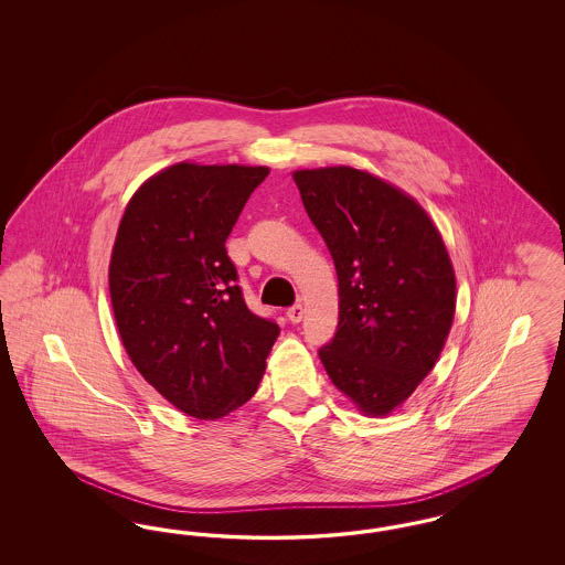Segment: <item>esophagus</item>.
Returning <instances> with one entry per match:
<instances>
[{
	"instance_id": "1",
	"label": "esophagus",
	"mask_w": 565,
	"mask_h": 565,
	"mask_svg": "<svg viewBox=\"0 0 565 565\" xmlns=\"http://www.w3.org/2000/svg\"><path fill=\"white\" fill-rule=\"evenodd\" d=\"M302 313H305V309H302V305L300 302H296L292 305L288 311H286V316L290 318V322L298 323L302 320Z\"/></svg>"
}]
</instances>
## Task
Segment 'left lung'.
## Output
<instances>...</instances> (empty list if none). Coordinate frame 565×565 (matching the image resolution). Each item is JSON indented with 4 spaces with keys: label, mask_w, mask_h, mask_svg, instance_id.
Wrapping results in <instances>:
<instances>
[{
    "label": "left lung",
    "mask_w": 565,
    "mask_h": 565,
    "mask_svg": "<svg viewBox=\"0 0 565 565\" xmlns=\"http://www.w3.org/2000/svg\"><path fill=\"white\" fill-rule=\"evenodd\" d=\"M339 277V326L320 353L366 415H390L430 373L456 316L440 233L403 190L353 167L295 171Z\"/></svg>",
    "instance_id": "obj_1"
}]
</instances>
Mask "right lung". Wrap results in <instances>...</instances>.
<instances>
[{
  "label": "right lung",
  "mask_w": 565,
  "mask_h": 565,
  "mask_svg": "<svg viewBox=\"0 0 565 565\" xmlns=\"http://www.w3.org/2000/svg\"><path fill=\"white\" fill-rule=\"evenodd\" d=\"M267 167L178 162L129 201L109 296L135 369L175 408L220 419L265 375L279 326L252 313L226 239Z\"/></svg>",
  "instance_id": "right-lung-1"
}]
</instances>
